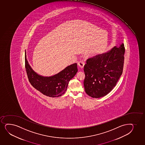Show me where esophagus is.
I'll return each instance as SVG.
<instances>
[{
	"label": "esophagus",
	"instance_id": "34e87169",
	"mask_svg": "<svg viewBox=\"0 0 145 145\" xmlns=\"http://www.w3.org/2000/svg\"><path fill=\"white\" fill-rule=\"evenodd\" d=\"M78 65L79 66L80 68L82 69L83 68L84 66L85 65V62L83 61H80L78 62Z\"/></svg>",
	"mask_w": 145,
	"mask_h": 145
}]
</instances>
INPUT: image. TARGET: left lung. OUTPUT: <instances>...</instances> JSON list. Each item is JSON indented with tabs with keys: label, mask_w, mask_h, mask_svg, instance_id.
<instances>
[{
	"label": "left lung",
	"mask_w": 145,
	"mask_h": 145,
	"mask_svg": "<svg viewBox=\"0 0 145 145\" xmlns=\"http://www.w3.org/2000/svg\"><path fill=\"white\" fill-rule=\"evenodd\" d=\"M125 48L123 43L104 53L87 59L84 66V85L88 95L105 96L116 86L123 72Z\"/></svg>",
	"instance_id": "obj_1"
}]
</instances>
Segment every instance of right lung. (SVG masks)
<instances>
[{
	"label": "right lung",
	"mask_w": 145,
	"mask_h": 145,
	"mask_svg": "<svg viewBox=\"0 0 145 145\" xmlns=\"http://www.w3.org/2000/svg\"><path fill=\"white\" fill-rule=\"evenodd\" d=\"M25 67L28 80L32 86L44 95L50 97H58L64 94L69 82L78 72L77 64L74 63L51 76L40 75L28 63L25 51Z\"/></svg>",
	"instance_id": "right-lung-1"
}]
</instances>
